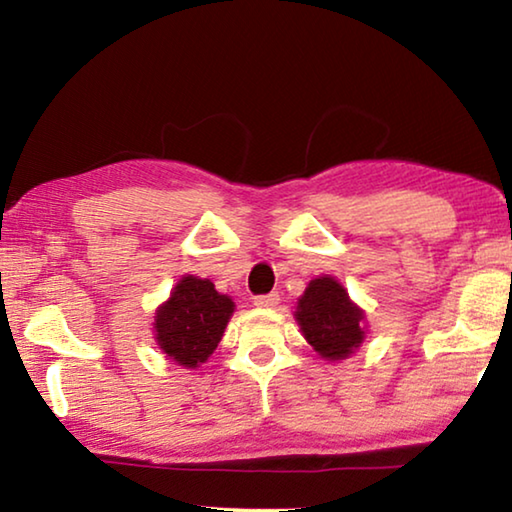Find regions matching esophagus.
Returning a JSON list of instances; mask_svg holds the SVG:
<instances>
[{
    "instance_id": "1",
    "label": "esophagus",
    "mask_w": 512,
    "mask_h": 512,
    "mask_svg": "<svg viewBox=\"0 0 512 512\" xmlns=\"http://www.w3.org/2000/svg\"><path fill=\"white\" fill-rule=\"evenodd\" d=\"M277 305H280V296H277V293H268V296L255 298V307H259V309H273Z\"/></svg>"
}]
</instances>
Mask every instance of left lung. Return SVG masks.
<instances>
[{"label":"left lung","instance_id":"obj_1","mask_svg":"<svg viewBox=\"0 0 512 512\" xmlns=\"http://www.w3.org/2000/svg\"><path fill=\"white\" fill-rule=\"evenodd\" d=\"M293 318L320 359L343 361L366 339V311L332 275H318L298 298Z\"/></svg>","mask_w":512,"mask_h":512}]
</instances>
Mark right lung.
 I'll list each match as a JSON object with an SVG mask.
<instances>
[{
	"instance_id": "right-lung-1",
	"label": "right lung",
	"mask_w": 512,
	"mask_h": 512,
	"mask_svg": "<svg viewBox=\"0 0 512 512\" xmlns=\"http://www.w3.org/2000/svg\"><path fill=\"white\" fill-rule=\"evenodd\" d=\"M232 314L235 302L216 291L210 280L183 275L155 309L153 339L169 361L196 370L221 343Z\"/></svg>"
}]
</instances>
